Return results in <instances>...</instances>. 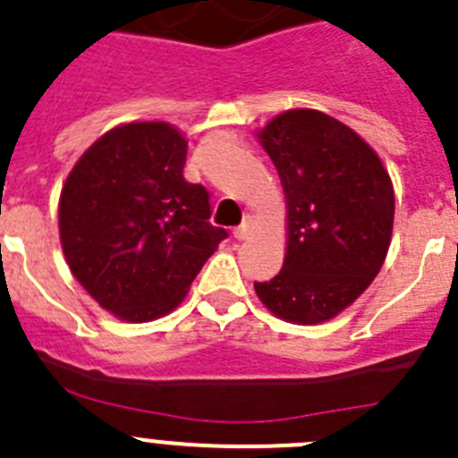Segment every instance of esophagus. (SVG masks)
<instances>
[{
  "label": "esophagus",
  "instance_id": "esophagus-1",
  "mask_svg": "<svg viewBox=\"0 0 458 458\" xmlns=\"http://www.w3.org/2000/svg\"><path fill=\"white\" fill-rule=\"evenodd\" d=\"M249 231H251V225L242 223V225H240V227L233 229V238L235 240H244L249 235Z\"/></svg>",
  "mask_w": 458,
  "mask_h": 458
}]
</instances>
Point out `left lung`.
<instances>
[{"instance_id":"1","label":"left lung","mask_w":458,"mask_h":458,"mask_svg":"<svg viewBox=\"0 0 458 458\" xmlns=\"http://www.w3.org/2000/svg\"><path fill=\"white\" fill-rule=\"evenodd\" d=\"M258 138L287 198V253L278 276L253 287L278 318L325 323L381 271L392 240V180L359 133L314 108L280 113Z\"/></svg>"}]
</instances>
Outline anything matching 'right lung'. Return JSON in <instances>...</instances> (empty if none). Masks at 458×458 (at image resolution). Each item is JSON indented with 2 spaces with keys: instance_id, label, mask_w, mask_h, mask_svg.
Wrapping results in <instances>:
<instances>
[{
  "instance_id": "1",
  "label": "right lung",
  "mask_w": 458,
  "mask_h": 458,
  "mask_svg": "<svg viewBox=\"0 0 458 458\" xmlns=\"http://www.w3.org/2000/svg\"><path fill=\"white\" fill-rule=\"evenodd\" d=\"M187 140L166 122H131L86 148L60 196V238L81 287L117 318L147 323L187 296L227 238L209 191L184 180Z\"/></svg>"
}]
</instances>
